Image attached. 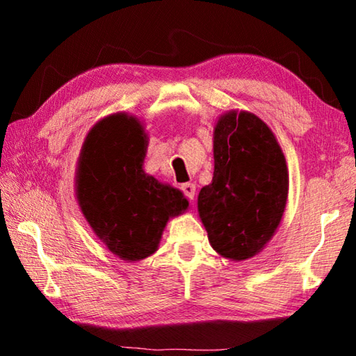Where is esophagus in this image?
I'll return each instance as SVG.
<instances>
[{"label":"esophagus","mask_w":356,"mask_h":356,"mask_svg":"<svg viewBox=\"0 0 356 356\" xmlns=\"http://www.w3.org/2000/svg\"><path fill=\"white\" fill-rule=\"evenodd\" d=\"M180 188H182V191H184V195L188 197V200H195V196H196V184H191V182H188V184H184L182 186H180Z\"/></svg>","instance_id":"1"}]
</instances>
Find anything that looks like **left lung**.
Here are the masks:
<instances>
[{
	"mask_svg": "<svg viewBox=\"0 0 356 356\" xmlns=\"http://www.w3.org/2000/svg\"><path fill=\"white\" fill-rule=\"evenodd\" d=\"M215 170L197 212L212 248L245 261L264 250L286 210L289 172L273 131L248 111L221 114L213 130Z\"/></svg>",
	"mask_w": 356,
	"mask_h": 356,
	"instance_id": "obj_1",
	"label": "left lung"
}]
</instances>
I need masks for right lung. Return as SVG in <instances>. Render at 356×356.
<instances>
[{
	"label": "right lung",
	"instance_id": "add662e5",
	"mask_svg": "<svg viewBox=\"0 0 356 356\" xmlns=\"http://www.w3.org/2000/svg\"><path fill=\"white\" fill-rule=\"evenodd\" d=\"M146 150L140 120L116 113L89 130L78 159L84 218L113 254L130 262L154 254L168 220L188 209L182 191L144 172Z\"/></svg>",
	"mask_w": 356,
	"mask_h": 356
}]
</instances>
